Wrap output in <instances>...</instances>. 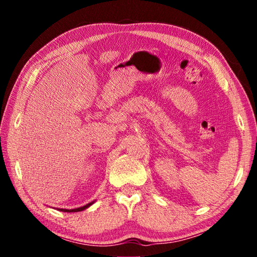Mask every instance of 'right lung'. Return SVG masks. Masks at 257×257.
<instances>
[{"instance_id": "1", "label": "right lung", "mask_w": 257, "mask_h": 257, "mask_svg": "<svg viewBox=\"0 0 257 257\" xmlns=\"http://www.w3.org/2000/svg\"><path fill=\"white\" fill-rule=\"evenodd\" d=\"M94 203H95V201L94 202H90L88 204H86V205H84V206H80V207H77V208H71V210H68V208H58V210L61 211V212H68V213H70V212H80V211L86 210V208H88L90 205H93Z\"/></svg>"}]
</instances>
